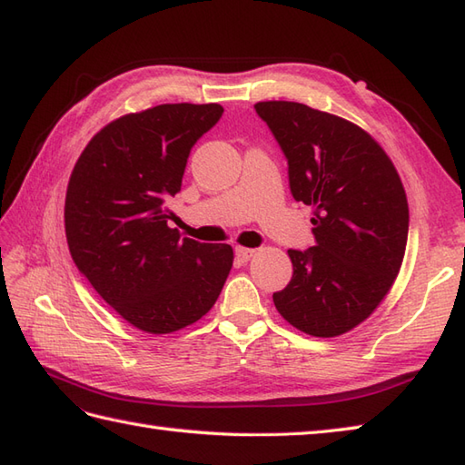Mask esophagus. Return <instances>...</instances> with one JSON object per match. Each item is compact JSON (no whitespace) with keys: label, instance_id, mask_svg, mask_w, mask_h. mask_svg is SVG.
I'll use <instances>...</instances> for the list:
<instances>
[{"label":"esophagus","instance_id":"1","mask_svg":"<svg viewBox=\"0 0 465 465\" xmlns=\"http://www.w3.org/2000/svg\"><path fill=\"white\" fill-rule=\"evenodd\" d=\"M255 255V250H250V247H235V257L240 262H250V259Z\"/></svg>","mask_w":465,"mask_h":465}]
</instances>
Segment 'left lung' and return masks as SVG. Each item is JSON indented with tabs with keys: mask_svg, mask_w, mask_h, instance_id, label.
Segmentation results:
<instances>
[{
	"mask_svg": "<svg viewBox=\"0 0 465 465\" xmlns=\"http://www.w3.org/2000/svg\"><path fill=\"white\" fill-rule=\"evenodd\" d=\"M289 164L297 202L312 208L315 245L289 250L293 277L273 303L289 325L331 339L369 319L401 272L408 200L392 160L341 116L291 101L255 104Z\"/></svg>",
	"mask_w": 465,
	"mask_h": 465,
	"instance_id": "1",
	"label": "left lung"
}]
</instances>
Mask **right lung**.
<instances>
[{"mask_svg": "<svg viewBox=\"0 0 465 465\" xmlns=\"http://www.w3.org/2000/svg\"><path fill=\"white\" fill-rule=\"evenodd\" d=\"M220 104H158L96 133L74 164L64 233L79 272L118 315L150 334L202 319L233 265L228 243L168 228L192 146L220 121Z\"/></svg>", "mask_w": 465, "mask_h": 465, "instance_id": "add662e5", "label": "right lung"}]
</instances>
